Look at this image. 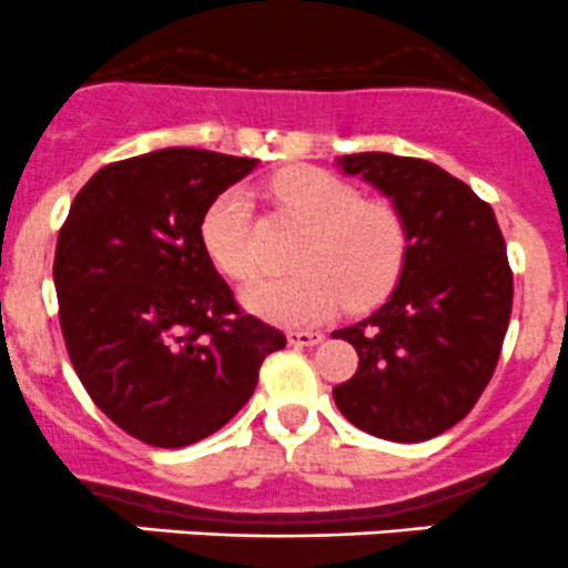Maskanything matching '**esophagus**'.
<instances>
[{"instance_id":"esophagus-1","label":"esophagus","mask_w":568,"mask_h":568,"mask_svg":"<svg viewBox=\"0 0 568 568\" xmlns=\"http://www.w3.org/2000/svg\"><path fill=\"white\" fill-rule=\"evenodd\" d=\"M286 339H290V345L295 347H312V345H320V342L325 339V334L323 331H290Z\"/></svg>"}]
</instances>
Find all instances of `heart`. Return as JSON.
I'll use <instances>...</instances> for the list:
<instances>
[{"label":"heart","mask_w":568,"mask_h":568,"mask_svg":"<svg viewBox=\"0 0 568 568\" xmlns=\"http://www.w3.org/2000/svg\"><path fill=\"white\" fill-rule=\"evenodd\" d=\"M276 204L308 226L297 245L292 276H260L243 290L251 312L282 325H314L339 312L342 303L364 308L381 301L406 265V221L389 201H362L345 179L320 168H290L271 184ZM201 243L217 271L248 278L251 195L229 187L201 217Z\"/></svg>","instance_id":"heart-1"}]
</instances>
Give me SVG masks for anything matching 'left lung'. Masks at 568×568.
<instances>
[{"mask_svg": "<svg viewBox=\"0 0 568 568\" xmlns=\"http://www.w3.org/2000/svg\"><path fill=\"white\" fill-rule=\"evenodd\" d=\"M406 221V265L389 301L334 331L358 353L336 408L389 442H425L462 423L497 367L514 303L505 240L494 210L462 179L417 156H339Z\"/></svg>", "mask_w": 568, "mask_h": 568, "instance_id": "1", "label": "left lung"}]
</instances>
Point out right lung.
Returning <instances> with one entry per match:
<instances>
[{
    "label": "right lung",
    "mask_w": 568,
    "mask_h": 568,
    "mask_svg": "<svg viewBox=\"0 0 568 568\" xmlns=\"http://www.w3.org/2000/svg\"><path fill=\"white\" fill-rule=\"evenodd\" d=\"M256 160L160 149L77 193L54 251L60 328L95 406L151 447L221 430L286 336L245 314L201 243V217Z\"/></svg>",
    "instance_id": "1"
}]
</instances>
